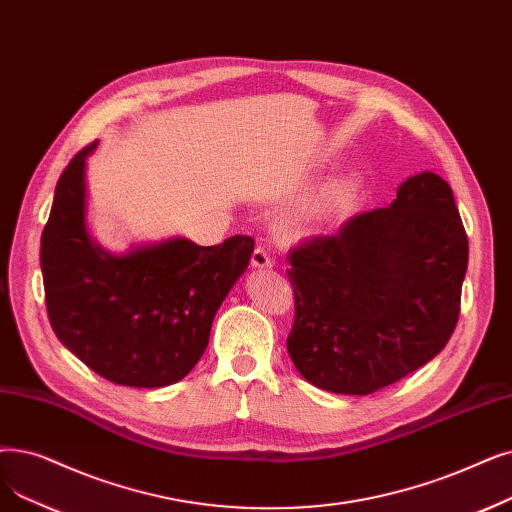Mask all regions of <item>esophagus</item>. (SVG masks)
Masks as SVG:
<instances>
[{"label": "esophagus", "instance_id": "1", "mask_svg": "<svg viewBox=\"0 0 512 512\" xmlns=\"http://www.w3.org/2000/svg\"><path fill=\"white\" fill-rule=\"evenodd\" d=\"M251 265L253 268H257V270H263V268H272L274 265V259L270 257V253L265 251V247H255V251H253V255H251Z\"/></svg>", "mask_w": 512, "mask_h": 512}]
</instances>
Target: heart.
<instances>
[{
	"label": "heart",
	"mask_w": 512,
	"mask_h": 512,
	"mask_svg": "<svg viewBox=\"0 0 512 512\" xmlns=\"http://www.w3.org/2000/svg\"><path fill=\"white\" fill-rule=\"evenodd\" d=\"M355 190H358L355 180H341V182L330 184L320 192V196L316 198V203L311 209H314V213L318 217L335 215V213L343 211L353 201Z\"/></svg>",
	"instance_id": "heart-1"
}]
</instances>
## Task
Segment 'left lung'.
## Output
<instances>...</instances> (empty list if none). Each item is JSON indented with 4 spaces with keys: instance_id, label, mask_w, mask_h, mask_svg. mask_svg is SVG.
Masks as SVG:
<instances>
[{
    "instance_id": "left-lung-1",
    "label": "left lung",
    "mask_w": 512,
    "mask_h": 512,
    "mask_svg": "<svg viewBox=\"0 0 512 512\" xmlns=\"http://www.w3.org/2000/svg\"><path fill=\"white\" fill-rule=\"evenodd\" d=\"M295 322L286 339L303 379L368 395L446 347L460 314L469 238L450 184L422 171L383 209L288 253Z\"/></svg>"
}]
</instances>
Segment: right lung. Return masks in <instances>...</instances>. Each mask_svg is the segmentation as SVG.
I'll list each match as a JSON object with an SVG mask.
<instances>
[{"label": "right lung", "mask_w": 512, "mask_h": 512, "mask_svg": "<svg viewBox=\"0 0 512 512\" xmlns=\"http://www.w3.org/2000/svg\"><path fill=\"white\" fill-rule=\"evenodd\" d=\"M79 150L56 184L41 234L48 318L66 349L106 381L167 387L201 360L221 301L247 270L255 240L215 247L171 238L106 253L85 224V159Z\"/></svg>", "instance_id": "add662e5"}]
</instances>
